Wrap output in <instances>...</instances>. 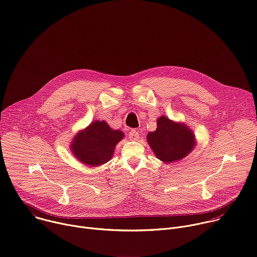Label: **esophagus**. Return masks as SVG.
Here are the masks:
<instances>
[{
	"instance_id": "1",
	"label": "esophagus",
	"mask_w": 257,
	"mask_h": 257,
	"mask_svg": "<svg viewBox=\"0 0 257 257\" xmlns=\"http://www.w3.org/2000/svg\"><path fill=\"white\" fill-rule=\"evenodd\" d=\"M129 139L130 140H138L139 139V132L136 130H131L129 132Z\"/></svg>"
}]
</instances>
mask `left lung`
Returning <instances> with one entry per match:
<instances>
[{"mask_svg": "<svg viewBox=\"0 0 257 257\" xmlns=\"http://www.w3.org/2000/svg\"><path fill=\"white\" fill-rule=\"evenodd\" d=\"M148 142L159 160L172 163L185 158L193 150L195 138L187 126L163 116L157 121V130L149 133Z\"/></svg>", "mask_w": 257, "mask_h": 257, "instance_id": "8db88e82", "label": "left lung"}]
</instances>
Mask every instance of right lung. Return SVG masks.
I'll return each mask as SVG.
<instances>
[{"label": "right lung", "mask_w": 257, "mask_h": 257, "mask_svg": "<svg viewBox=\"0 0 257 257\" xmlns=\"http://www.w3.org/2000/svg\"><path fill=\"white\" fill-rule=\"evenodd\" d=\"M123 137V132L111 129L104 121H95L75 136L71 150L82 163L99 166L111 160L116 144Z\"/></svg>", "instance_id": "right-lung-1"}]
</instances>
